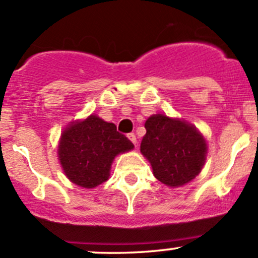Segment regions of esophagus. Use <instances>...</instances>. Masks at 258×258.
<instances>
[{
    "label": "esophagus",
    "mask_w": 258,
    "mask_h": 258,
    "mask_svg": "<svg viewBox=\"0 0 258 258\" xmlns=\"http://www.w3.org/2000/svg\"><path fill=\"white\" fill-rule=\"evenodd\" d=\"M127 137H128V140L134 145L137 144V139H136V135H135V134H128V135H127Z\"/></svg>",
    "instance_id": "1"
}]
</instances>
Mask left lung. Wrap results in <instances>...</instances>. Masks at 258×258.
I'll return each mask as SVG.
<instances>
[{
	"instance_id": "1",
	"label": "left lung",
	"mask_w": 258,
	"mask_h": 258,
	"mask_svg": "<svg viewBox=\"0 0 258 258\" xmlns=\"http://www.w3.org/2000/svg\"><path fill=\"white\" fill-rule=\"evenodd\" d=\"M145 128L141 153L151 163L158 181L178 187L201 172L207 144L194 124L158 113L148 117Z\"/></svg>"
}]
</instances>
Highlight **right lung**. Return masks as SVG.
Wrapping results in <instances>:
<instances>
[{"mask_svg":"<svg viewBox=\"0 0 258 258\" xmlns=\"http://www.w3.org/2000/svg\"><path fill=\"white\" fill-rule=\"evenodd\" d=\"M132 148L134 144L117 131L114 123L91 114L83 121L71 122L62 132L58 160L70 181L93 188L110 177L114 157Z\"/></svg>","mask_w":258,"mask_h":258,"instance_id":"obj_1","label":"right lung"}]
</instances>
